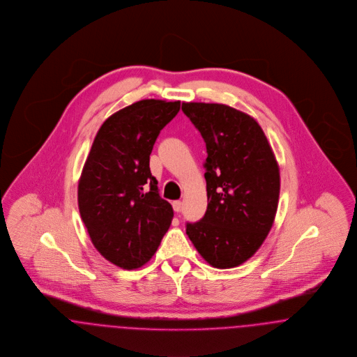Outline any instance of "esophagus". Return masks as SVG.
I'll return each instance as SVG.
<instances>
[{
  "label": "esophagus",
  "mask_w": 357,
  "mask_h": 357,
  "mask_svg": "<svg viewBox=\"0 0 357 357\" xmlns=\"http://www.w3.org/2000/svg\"><path fill=\"white\" fill-rule=\"evenodd\" d=\"M172 206H173V209H174V212H180L181 211V208H183V203L180 202V200H176V202H173L172 203Z\"/></svg>",
  "instance_id": "obj_1"
}]
</instances>
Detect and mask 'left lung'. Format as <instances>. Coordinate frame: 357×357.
<instances>
[{
    "mask_svg": "<svg viewBox=\"0 0 357 357\" xmlns=\"http://www.w3.org/2000/svg\"><path fill=\"white\" fill-rule=\"evenodd\" d=\"M206 142L208 206L188 238L216 268L250 259L270 232L280 199V167L258 122L220 103H183Z\"/></svg>",
    "mask_w": 357,
    "mask_h": 357,
    "instance_id": "left-lung-1",
    "label": "left lung"
}]
</instances>
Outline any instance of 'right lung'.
<instances>
[{"label": "right lung", "instance_id": "add662e5", "mask_svg": "<svg viewBox=\"0 0 357 357\" xmlns=\"http://www.w3.org/2000/svg\"><path fill=\"white\" fill-rule=\"evenodd\" d=\"M180 100L144 99L114 113L96 132L77 185L82 220L95 248L118 267L144 266L169 229L173 208L149 168L160 132Z\"/></svg>", "mask_w": 357, "mask_h": 357}]
</instances>
